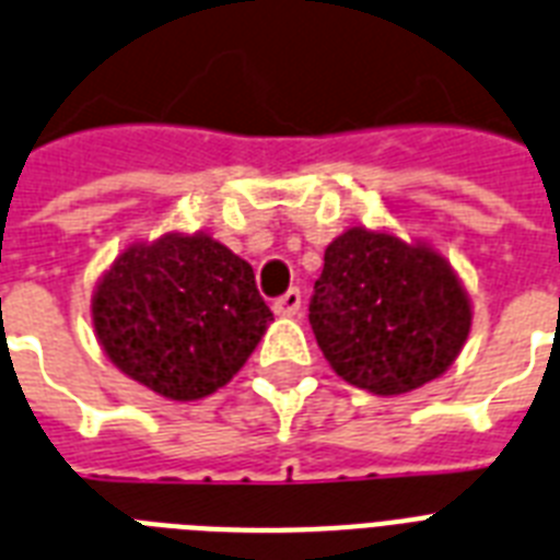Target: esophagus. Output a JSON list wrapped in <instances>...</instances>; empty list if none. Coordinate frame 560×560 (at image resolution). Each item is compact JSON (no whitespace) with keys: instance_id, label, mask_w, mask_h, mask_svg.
Masks as SVG:
<instances>
[{"instance_id":"esophagus-1","label":"esophagus","mask_w":560,"mask_h":560,"mask_svg":"<svg viewBox=\"0 0 560 560\" xmlns=\"http://www.w3.org/2000/svg\"><path fill=\"white\" fill-rule=\"evenodd\" d=\"M272 311L279 313V316H295V313L302 311V293H299V288H290L288 293H281L272 302Z\"/></svg>"}]
</instances>
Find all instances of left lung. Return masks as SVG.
I'll list each match as a JSON object with an SVG mask.
<instances>
[{
	"label": "left lung",
	"mask_w": 560,
	"mask_h": 560,
	"mask_svg": "<svg viewBox=\"0 0 560 560\" xmlns=\"http://www.w3.org/2000/svg\"><path fill=\"white\" fill-rule=\"evenodd\" d=\"M311 327L345 383L390 397L452 365L469 336L471 307L434 249L357 226L325 249Z\"/></svg>",
	"instance_id": "obj_1"
}]
</instances>
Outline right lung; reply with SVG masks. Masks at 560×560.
<instances>
[{
  "instance_id": "1",
  "label": "right lung",
  "mask_w": 560,
  "mask_h": 560,
  "mask_svg": "<svg viewBox=\"0 0 560 560\" xmlns=\"http://www.w3.org/2000/svg\"><path fill=\"white\" fill-rule=\"evenodd\" d=\"M122 374L170 399L226 385L265 336L270 307L253 267L209 235H163L117 258L91 302Z\"/></svg>"
}]
</instances>
